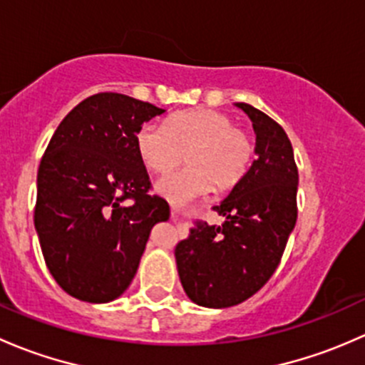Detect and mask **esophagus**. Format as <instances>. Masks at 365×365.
<instances>
[{"label": "esophagus", "instance_id": "esophagus-1", "mask_svg": "<svg viewBox=\"0 0 365 365\" xmlns=\"http://www.w3.org/2000/svg\"><path fill=\"white\" fill-rule=\"evenodd\" d=\"M171 213H173V215L180 213V206L178 205H171Z\"/></svg>", "mask_w": 365, "mask_h": 365}]
</instances>
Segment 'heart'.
Masks as SVG:
<instances>
[{"label": "heart", "mask_w": 365, "mask_h": 365, "mask_svg": "<svg viewBox=\"0 0 365 365\" xmlns=\"http://www.w3.org/2000/svg\"><path fill=\"white\" fill-rule=\"evenodd\" d=\"M139 159L155 175H168L157 190L171 201H182L210 187L227 190L249 171L254 146L251 138L227 114L213 109H189L165 118L164 127L146 123L135 135Z\"/></svg>", "instance_id": "heart-1"}]
</instances>
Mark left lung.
<instances>
[{
    "mask_svg": "<svg viewBox=\"0 0 365 365\" xmlns=\"http://www.w3.org/2000/svg\"><path fill=\"white\" fill-rule=\"evenodd\" d=\"M237 106L252 121L257 159L213 206L222 226L196 222L175 249L187 297L213 309L242 304L267 284L297 222L298 169L284 128L252 106Z\"/></svg>",
    "mask_w": 365,
    "mask_h": 365,
    "instance_id": "obj_1",
    "label": "left lung"
}]
</instances>
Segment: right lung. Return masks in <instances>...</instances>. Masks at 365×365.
<instances>
[{
    "instance_id": "1",
    "label": "right lung",
    "mask_w": 365,
    "mask_h": 365,
    "mask_svg": "<svg viewBox=\"0 0 365 365\" xmlns=\"http://www.w3.org/2000/svg\"><path fill=\"white\" fill-rule=\"evenodd\" d=\"M164 109L121 93L84 98L58 125L36 176L35 230L54 281L90 304L134 279L150 231L169 219L152 196L135 135Z\"/></svg>"
}]
</instances>
